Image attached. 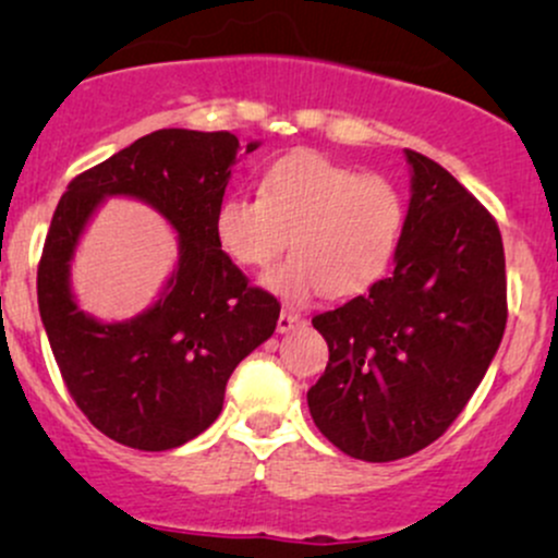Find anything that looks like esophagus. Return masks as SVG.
<instances>
[{
	"label": "esophagus",
	"instance_id": "34e87169",
	"mask_svg": "<svg viewBox=\"0 0 558 558\" xmlns=\"http://www.w3.org/2000/svg\"><path fill=\"white\" fill-rule=\"evenodd\" d=\"M299 323H301V317L296 315V312L283 310V312H280V317H278V332H291Z\"/></svg>",
	"mask_w": 558,
	"mask_h": 558
}]
</instances>
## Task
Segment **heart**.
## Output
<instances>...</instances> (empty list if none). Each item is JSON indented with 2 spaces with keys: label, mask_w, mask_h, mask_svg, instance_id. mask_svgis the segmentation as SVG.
Masks as SVG:
<instances>
[{
  "label": "heart",
  "mask_w": 558,
  "mask_h": 558,
  "mask_svg": "<svg viewBox=\"0 0 558 558\" xmlns=\"http://www.w3.org/2000/svg\"><path fill=\"white\" fill-rule=\"evenodd\" d=\"M401 228L393 185L319 155L280 159L259 196L230 194L215 213L217 243L243 267H267L291 241V257L262 278L283 301L367 291L388 272Z\"/></svg>",
  "instance_id": "heart-1"
}]
</instances>
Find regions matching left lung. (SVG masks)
<instances>
[{
  "mask_svg": "<svg viewBox=\"0 0 558 558\" xmlns=\"http://www.w3.org/2000/svg\"><path fill=\"white\" fill-rule=\"evenodd\" d=\"M409 207L393 270L312 319L328 341L306 393L319 433L364 462H393L446 433L472 399L506 328L496 220L451 172L403 151Z\"/></svg>",
  "mask_w": 558,
  "mask_h": 558,
  "instance_id": "8db88e82",
  "label": "left lung"
}]
</instances>
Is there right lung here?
Wrapping results in <instances>:
<instances>
[{
	"mask_svg": "<svg viewBox=\"0 0 558 558\" xmlns=\"http://www.w3.org/2000/svg\"><path fill=\"white\" fill-rule=\"evenodd\" d=\"M257 146L248 141L246 155ZM239 151L228 131L165 128L83 172L57 204L38 265V312L70 396L118 444L168 451L207 430L228 377L278 325V301L248 288L215 239ZM112 195L151 206L179 235L158 299L128 320L83 313L69 280L82 233Z\"/></svg>",
	"mask_w": 558,
	"mask_h": 558,
	"instance_id": "obj_1",
	"label": "right lung"
}]
</instances>
